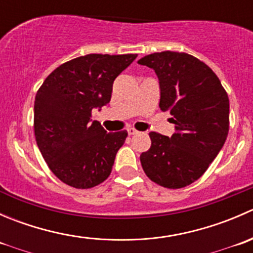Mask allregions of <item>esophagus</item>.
Here are the masks:
<instances>
[{
	"instance_id": "34e87169",
	"label": "esophagus",
	"mask_w": 253,
	"mask_h": 253,
	"mask_svg": "<svg viewBox=\"0 0 253 253\" xmlns=\"http://www.w3.org/2000/svg\"><path fill=\"white\" fill-rule=\"evenodd\" d=\"M127 132H128L129 136H133V134L138 133V131H137L136 128H133V127H129V128H127Z\"/></svg>"
}]
</instances>
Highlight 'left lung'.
<instances>
[{
    "instance_id": "left-lung-1",
    "label": "left lung",
    "mask_w": 253,
    "mask_h": 253,
    "mask_svg": "<svg viewBox=\"0 0 253 253\" xmlns=\"http://www.w3.org/2000/svg\"><path fill=\"white\" fill-rule=\"evenodd\" d=\"M159 79L162 111L175 124L171 137L150 132L141 154L145 175L167 188H182L201 177L223 148L229 132V98L215 73L192 55L174 51L138 60Z\"/></svg>"
}]
</instances>
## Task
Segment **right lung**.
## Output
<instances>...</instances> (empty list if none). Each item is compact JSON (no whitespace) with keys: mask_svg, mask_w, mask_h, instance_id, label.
<instances>
[{"mask_svg":"<svg viewBox=\"0 0 253 253\" xmlns=\"http://www.w3.org/2000/svg\"><path fill=\"white\" fill-rule=\"evenodd\" d=\"M137 55L90 53L51 72L34 103L37 144L51 171L66 185L91 188L110 175L127 131L108 133L91 110L111 99L115 78Z\"/></svg>","mask_w":253,"mask_h":253,"instance_id":"1","label":"right lung"}]
</instances>
